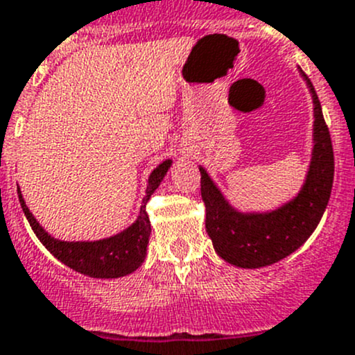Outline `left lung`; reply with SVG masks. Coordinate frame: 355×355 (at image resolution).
I'll return each mask as SVG.
<instances>
[{
    "label": "left lung",
    "instance_id": "left-lung-1",
    "mask_svg": "<svg viewBox=\"0 0 355 355\" xmlns=\"http://www.w3.org/2000/svg\"><path fill=\"white\" fill-rule=\"evenodd\" d=\"M300 75L313 98L314 144L306 180L295 198L266 213H242L228 202L207 171L199 166L206 232L218 256L234 266L249 270L270 266L295 252L316 230L330 200L335 171L330 130L313 84L302 70Z\"/></svg>",
    "mask_w": 355,
    "mask_h": 355
}]
</instances>
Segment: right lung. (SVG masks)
Instances as JSON below:
<instances>
[{"instance_id":"add662e5","label":"right lung","mask_w":355,"mask_h":355,"mask_svg":"<svg viewBox=\"0 0 355 355\" xmlns=\"http://www.w3.org/2000/svg\"><path fill=\"white\" fill-rule=\"evenodd\" d=\"M171 159H164L159 166L153 170L149 175L148 189H146V198L142 199L141 213H139L137 220L125 228L120 234L113 235V237L101 239V241H78V242H67L58 241V239L51 237L37 220L34 214L28 211L27 204L22 198L20 187L17 185V192H19L20 206H22L25 218L31 223L32 230L37 235L42 245L53 254L58 261L67 264L71 270L78 271L82 275H87L92 278H120L125 275H130L144 263L146 250H148L149 235H151V221H149L148 211H146V204L153 192L159 187L163 182L164 175L170 170Z\"/></svg>"}]
</instances>
